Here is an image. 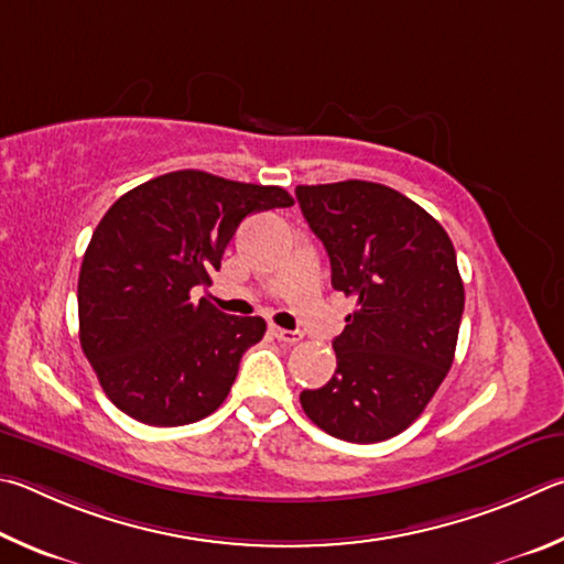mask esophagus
I'll return each instance as SVG.
<instances>
[{"label":"esophagus","instance_id":"1","mask_svg":"<svg viewBox=\"0 0 564 564\" xmlns=\"http://www.w3.org/2000/svg\"><path fill=\"white\" fill-rule=\"evenodd\" d=\"M272 337L280 339L284 344H297L302 339V332H292V329H280V327H270Z\"/></svg>","mask_w":564,"mask_h":564}]
</instances>
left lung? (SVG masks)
Segmentation results:
<instances>
[{"label":"left lung","mask_w":564,"mask_h":564,"mask_svg":"<svg viewBox=\"0 0 564 564\" xmlns=\"http://www.w3.org/2000/svg\"><path fill=\"white\" fill-rule=\"evenodd\" d=\"M304 220L332 262V288L357 300L332 341L337 371L302 391L329 436L377 443L416 421L456 354L463 280L438 220L393 187L369 181L297 185Z\"/></svg>","instance_id":"obj_1"}]
</instances>
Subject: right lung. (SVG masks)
I'll use <instances>...</instances> for the list:
<instances>
[{"label": "right lung", "mask_w": 564, "mask_h": 564, "mask_svg": "<svg viewBox=\"0 0 564 564\" xmlns=\"http://www.w3.org/2000/svg\"><path fill=\"white\" fill-rule=\"evenodd\" d=\"M292 203L276 185L175 171L108 207L78 274V339L118 409L148 426H185L220 409L267 324L195 292L210 288L247 215Z\"/></svg>", "instance_id": "right-lung-1"}]
</instances>
